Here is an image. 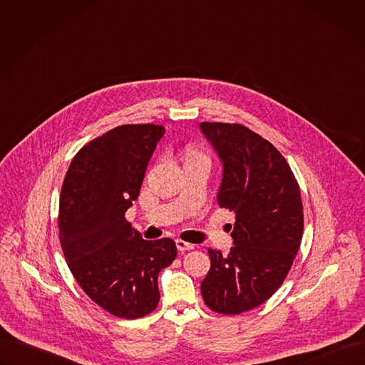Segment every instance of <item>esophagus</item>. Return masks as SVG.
Wrapping results in <instances>:
<instances>
[{"instance_id":"esophagus-1","label":"esophagus","mask_w":365,"mask_h":365,"mask_svg":"<svg viewBox=\"0 0 365 365\" xmlns=\"http://www.w3.org/2000/svg\"><path fill=\"white\" fill-rule=\"evenodd\" d=\"M176 247H178V250H179L180 252L189 251V250H193V248H195L192 244L185 242V241H182V240H178V241H176Z\"/></svg>"}]
</instances>
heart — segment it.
Returning <instances> with one entry per match:
<instances>
[{"instance_id":"b5f03b06","label":"heart","mask_w":365,"mask_h":365,"mask_svg":"<svg viewBox=\"0 0 365 365\" xmlns=\"http://www.w3.org/2000/svg\"><path fill=\"white\" fill-rule=\"evenodd\" d=\"M180 159L185 166L193 165V163H200V162H207L210 163V159H207V155L203 154L202 151H199L197 148L193 147H186L182 153H180Z\"/></svg>"}]
</instances>
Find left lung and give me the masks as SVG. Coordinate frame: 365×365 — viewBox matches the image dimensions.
<instances>
[{
	"mask_svg": "<svg viewBox=\"0 0 365 365\" xmlns=\"http://www.w3.org/2000/svg\"><path fill=\"white\" fill-rule=\"evenodd\" d=\"M222 163L218 205L235 212L225 255L207 248L211 269L200 283L206 306L240 315L263 304L284 282L303 234L294 175L280 151L241 124L200 123Z\"/></svg>",
	"mask_w": 365,
	"mask_h": 365,
	"instance_id": "obj_1",
	"label": "left lung"
}]
</instances>
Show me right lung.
<instances>
[{"mask_svg": "<svg viewBox=\"0 0 365 365\" xmlns=\"http://www.w3.org/2000/svg\"><path fill=\"white\" fill-rule=\"evenodd\" d=\"M163 134L162 125L127 124L89 141L73 158L61 192L66 263L82 290L118 318H143L158 307L159 273L178 254L173 240H143L125 221Z\"/></svg>", "mask_w": 365, "mask_h": 365, "instance_id": "1", "label": "right lung"}]
</instances>
